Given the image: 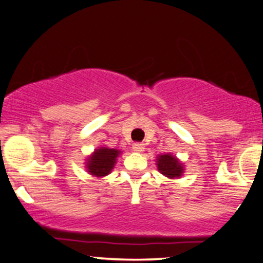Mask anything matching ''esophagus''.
<instances>
[{
	"instance_id": "34e87169",
	"label": "esophagus",
	"mask_w": 263,
	"mask_h": 263,
	"mask_svg": "<svg viewBox=\"0 0 263 263\" xmlns=\"http://www.w3.org/2000/svg\"><path fill=\"white\" fill-rule=\"evenodd\" d=\"M132 148L135 152H142V151H144V148H145V145L142 144V142H134V144H133V147Z\"/></svg>"
}]
</instances>
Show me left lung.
Returning a JSON list of instances; mask_svg holds the SVG:
<instances>
[{
	"label": "left lung",
	"mask_w": 263,
	"mask_h": 263,
	"mask_svg": "<svg viewBox=\"0 0 263 263\" xmlns=\"http://www.w3.org/2000/svg\"><path fill=\"white\" fill-rule=\"evenodd\" d=\"M157 168L160 173L168 178H179L183 173V164L171 155H161L157 158Z\"/></svg>",
	"instance_id": "8db88e82"
}]
</instances>
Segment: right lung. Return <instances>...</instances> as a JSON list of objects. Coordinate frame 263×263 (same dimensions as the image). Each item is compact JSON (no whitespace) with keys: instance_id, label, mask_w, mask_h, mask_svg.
Here are the masks:
<instances>
[{"instance_id":"1","label":"right lung","mask_w":263,"mask_h":263,"mask_svg":"<svg viewBox=\"0 0 263 263\" xmlns=\"http://www.w3.org/2000/svg\"><path fill=\"white\" fill-rule=\"evenodd\" d=\"M119 151L116 148H97L87 161V170L95 177H105L112 171Z\"/></svg>"}]
</instances>
